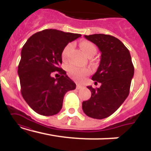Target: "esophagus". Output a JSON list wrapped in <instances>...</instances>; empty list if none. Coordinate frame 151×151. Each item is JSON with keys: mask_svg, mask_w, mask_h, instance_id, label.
<instances>
[{"mask_svg": "<svg viewBox=\"0 0 151 151\" xmlns=\"http://www.w3.org/2000/svg\"><path fill=\"white\" fill-rule=\"evenodd\" d=\"M82 88H84V86L81 85V84H79V83H77V89H82Z\"/></svg>", "mask_w": 151, "mask_h": 151, "instance_id": "obj_1", "label": "esophagus"}]
</instances>
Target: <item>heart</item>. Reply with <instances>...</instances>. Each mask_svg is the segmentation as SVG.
<instances>
[{"label":"heart","mask_w":151,"mask_h":151,"mask_svg":"<svg viewBox=\"0 0 151 151\" xmlns=\"http://www.w3.org/2000/svg\"><path fill=\"white\" fill-rule=\"evenodd\" d=\"M81 50H83L84 54L87 57L93 56L96 52V48L93 43L88 42V41H83L80 44ZM73 47V44L70 43L67 45L65 46L64 50H62V57L64 60H65L67 58L69 52L70 50ZM67 72L71 76L76 78V79H81V78L84 77V76L87 75L89 73V70L87 68H80V67H77L73 65H70L67 67Z\"/></svg>","instance_id":"b5f03b06"}]
</instances>
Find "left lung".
<instances>
[{"label":"left lung","instance_id":"obj_1","mask_svg":"<svg viewBox=\"0 0 151 151\" xmlns=\"http://www.w3.org/2000/svg\"><path fill=\"white\" fill-rule=\"evenodd\" d=\"M84 37L101 53L97 71L91 77L101 86L96 89L87 86L91 96L82 102V109L88 116L103 119L113 114L129 96L134 67L129 50L116 37L104 34Z\"/></svg>","mask_w":151,"mask_h":151}]
</instances>
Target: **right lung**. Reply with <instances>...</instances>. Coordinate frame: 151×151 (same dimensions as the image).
Returning <instances> with one entry per match:
<instances>
[{
    "label": "right lung",
    "mask_w": 151,
    "mask_h": 151,
    "mask_svg": "<svg viewBox=\"0 0 151 151\" xmlns=\"http://www.w3.org/2000/svg\"><path fill=\"white\" fill-rule=\"evenodd\" d=\"M80 34L46 29L32 35L24 45L18 73L21 93L36 113L53 116L60 112L65 94L76 88V84L60 65L62 50ZM54 71L61 74L55 79Z\"/></svg>",
    "instance_id": "add662e5"
}]
</instances>
